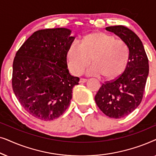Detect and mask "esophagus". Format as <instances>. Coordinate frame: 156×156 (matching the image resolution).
Instances as JSON below:
<instances>
[{
    "mask_svg": "<svg viewBox=\"0 0 156 156\" xmlns=\"http://www.w3.org/2000/svg\"><path fill=\"white\" fill-rule=\"evenodd\" d=\"M87 81V79H84V78H81L80 79V83H84V82H86Z\"/></svg>",
    "mask_w": 156,
    "mask_h": 156,
    "instance_id": "esophagus-1",
    "label": "esophagus"
}]
</instances>
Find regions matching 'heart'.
<instances>
[{
    "label": "heart",
    "mask_w": 156,
    "mask_h": 156,
    "mask_svg": "<svg viewBox=\"0 0 156 156\" xmlns=\"http://www.w3.org/2000/svg\"><path fill=\"white\" fill-rule=\"evenodd\" d=\"M69 69L80 75L89 65L87 70L91 75H102L106 80L119 76L126 67L129 58V49L124 42L103 32H96L85 35L80 45L74 42L67 53Z\"/></svg>",
    "instance_id": "heart-1"
}]
</instances>
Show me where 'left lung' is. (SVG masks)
Instances as JSON below:
<instances>
[{
  "label": "left lung",
  "mask_w": 156,
  "mask_h": 156,
  "mask_svg": "<svg viewBox=\"0 0 156 156\" xmlns=\"http://www.w3.org/2000/svg\"><path fill=\"white\" fill-rule=\"evenodd\" d=\"M126 44L129 58L124 72L106 82L95 96L100 110L113 119H121L133 112L142 101L149 72L148 59L141 40L131 30L123 25L106 27Z\"/></svg>",
  "instance_id": "1"
}]
</instances>
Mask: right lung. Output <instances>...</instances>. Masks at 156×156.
<instances>
[{"mask_svg": "<svg viewBox=\"0 0 156 156\" xmlns=\"http://www.w3.org/2000/svg\"><path fill=\"white\" fill-rule=\"evenodd\" d=\"M67 28L40 30L16 52L12 87L23 108L40 120L63 114L80 78L69 74L67 53L74 40Z\"/></svg>", "mask_w": 156, "mask_h": 156, "instance_id": "right-lung-1", "label": "right lung"}]
</instances>
